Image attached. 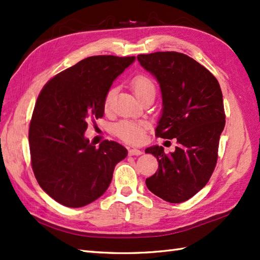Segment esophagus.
<instances>
[{
  "label": "esophagus",
  "mask_w": 260,
  "mask_h": 260,
  "mask_svg": "<svg viewBox=\"0 0 260 260\" xmlns=\"http://www.w3.org/2000/svg\"><path fill=\"white\" fill-rule=\"evenodd\" d=\"M143 152L141 151V150H137V148H129L128 150V155H136V156H139V155H141Z\"/></svg>",
  "instance_id": "obj_1"
}]
</instances>
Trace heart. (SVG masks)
<instances>
[{
    "mask_svg": "<svg viewBox=\"0 0 260 260\" xmlns=\"http://www.w3.org/2000/svg\"><path fill=\"white\" fill-rule=\"evenodd\" d=\"M131 87L135 96L142 102L150 93H155V85L153 80L145 75H136L131 81ZM115 90L113 88L106 92L104 97V110L108 112L114 98ZM148 128V123L145 120L124 119L116 123L113 127V133L128 144H140L144 141L145 132Z\"/></svg>",
    "mask_w": 260,
    "mask_h": 260,
    "instance_id": "obj_1",
    "label": "heart"
}]
</instances>
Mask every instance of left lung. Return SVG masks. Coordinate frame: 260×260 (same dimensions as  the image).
I'll use <instances>...</instances> for the list:
<instances>
[{"label": "left lung", "mask_w": 260, "mask_h": 260, "mask_svg": "<svg viewBox=\"0 0 260 260\" xmlns=\"http://www.w3.org/2000/svg\"><path fill=\"white\" fill-rule=\"evenodd\" d=\"M137 60L161 87L164 107L155 135L178 143L170 154L158 145L146 148L158 162L146 186L168 202L186 201L208 183L217 165L225 124L221 88L206 67L184 53L139 54Z\"/></svg>", "instance_id": "8db88e82"}]
</instances>
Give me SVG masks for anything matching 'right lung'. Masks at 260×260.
<instances>
[{
  "label": "right lung",
  "instance_id": "obj_1",
  "mask_svg": "<svg viewBox=\"0 0 260 260\" xmlns=\"http://www.w3.org/2000/svg\"><path fill=\"white\" fill-rule=\"evenodd\" d=\"M135 57L92 56L59 73L39 93L29 127L31 167L42 190L68 208L103 196L127 150L105 140L97 148L84 137L104 116V97Z\"/></svg>",
  "mask_w": 260,
  "mask_h": 260
}]
</instances>
